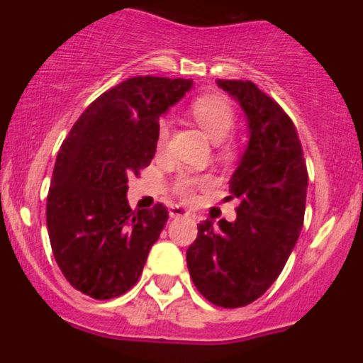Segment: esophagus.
<instances>
[{
  "instance_id": "34e87169",
  "label": "esophagus",
  "mask_w": 363,
  "mask_h": 363,
  "mask_svg": "<svg viewBox=\"0 0 363 363\" xmlns=\"http://www.w3.org/2000/svg\"><path fill=\"white\" fill-rule=\"evenodd\" d=\"M170 218H182V216H188L189 212L186 211L184 207H181V205H172L170 207Z\"/></svg>"
}]
</instances>
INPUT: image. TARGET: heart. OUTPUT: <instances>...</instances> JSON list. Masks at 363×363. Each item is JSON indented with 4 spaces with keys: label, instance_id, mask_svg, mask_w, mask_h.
<instances>
[{
    "label": "heart",
    "instance_id": "obj_1",
    "mask_svg": "<svg viewBox=\"0 0 363 363\" xmlns=\"http://www.w3.org/2000/svg\"><path fill=\"white\" fill-rule=\"evenodd\" d=\"M193 117L196 123L203 128L205 133L218 142V147L223 155H228L232 151V144L225 140L230 133H232L233 126H235V111H233L232 104L226 98L219 96V94H205V96L196 98L191 105ZM168 137H170V124L168 121H161L158 124V131H156V145L158 151H163L168 144ZM208 182V177L199 174H191V172H181L174 182V191L179 196L186 200H191L195 196L196 188L205 186Z\"/></svg>",
    "mask_w": 363,
    "mask_h": 363
}]
</instances>
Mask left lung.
I'll return each instance as SVG.
<instances>
[{
    "label": "left lung",
    "mask_w": 363,
    "mask_h": 363,
    "mask_svg": "<svg viewBox=\"0 0 363 363\" xmlns=\"http://www.w3.org/2000/svg\"><path fill=\"white\" fill-rule=\"evenodd\" d=\"M242 107L250 142L230 179L237 219H207L186 251L196 290L235 309L259 298L279 277L303 225L307 167L294 121L251 80H218Z\"/></svg>",
    "instance_id": "left-lung-1"
}]
</instances>
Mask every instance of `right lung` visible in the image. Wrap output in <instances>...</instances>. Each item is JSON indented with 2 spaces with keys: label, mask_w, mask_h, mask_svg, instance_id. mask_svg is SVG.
Here are the masks:
<instances>
[{
  "label": "right lung",
  "mask_w": 363,
  "mask_h": 363,
  "mask_svg": "<svg viewBox=\"0 0 363 363\" xmlns=\"http://www.w3.org/2000/svg\"><path fill=\"white\" fill-rule=\"evenodd\" d=\"M193 80L133 77L98 96L65 138L47 195L54 258L75 290L96 300L126 294L168 219L167 207L131 211L128 177L149 167L160 116Z\"/></svg>",
  "instance_id": "1"
}]
</instances>
